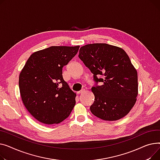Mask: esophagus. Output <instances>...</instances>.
Returning a JSON list of instances; mask_svg holds the SVG:
<instances>
[{"mask_svg": "<svg viewBox=\"0 0 160 160\" xmlns=\"http://www.w3.org/2000/svg\"><path fill=\"white\" fill-rule=\"evenodd\" d=\"M84 92V89H82V90H81V91L78 92H77V94H80V93H83Z\"/></svg>", "mask_w": 160, "mask_h": 160, "instance_id": "esophagus-1", "label": "esophagus"}]
</instances>
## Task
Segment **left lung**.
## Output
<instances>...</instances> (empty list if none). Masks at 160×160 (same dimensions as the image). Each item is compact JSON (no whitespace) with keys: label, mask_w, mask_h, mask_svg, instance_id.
Listing matches in <instances>:
<instances>
[{"label":"left lung","mask_w":160,"mask_h":160,"mask_svg":"<svg viewBox=\"0 0 160 160\" xmlns=\"http://www.w3.org/2000/svg\"><path fill=\"white\" fill-rule=\"evenodd\" d=\"M79 59L93 73L95 96L90 111L106 121H116L128 114L135 105L138 92V73L127 53L105 43L82 46ZM102 75V78L97 77ZM101 82V86L97 83Z\"/></svg>","instance_id":"left-lung-1"}]
</instances>
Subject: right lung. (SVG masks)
Here are the masks:
<instances>
[{
    "mask_svg": "<svg viewBox=\"0 0 160 160\" xmlns=\"http://www.w3.org/2000/svg\"><path fill=\"white\" fill-rule=\"evenodd\" d=\"M79 46H50L30 55L18 80L22 102L41 123H61L76 105V93L62 78V68L77 54Z\"/></svg>",
    "mask_w": 160,
    "mask_h": 160,
    "instance_id": "add662e5",
    "label": "right lung"
}]
</instances>
